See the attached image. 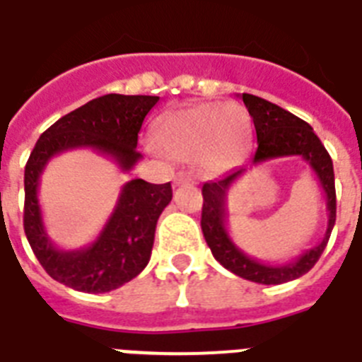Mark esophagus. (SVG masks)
Wrapping results in <instances>:
<instances>
[{
	"mask_svg": "<svg viewBox=\"0 0 362 362\" xmlns=\"http://www.w3.org/2000/svg\"><path fill=\"white\" fill-rule=\"evenodd\" d=\"M182 184H195V180H193L191 176L180 173V175L175 176V186H182Z\"/></svg>",
	"mask_w": 362,
	"mask_h": 362,
	"instance_id": "esophagus-1",
	"label": "esophagus"
}]
</instances>
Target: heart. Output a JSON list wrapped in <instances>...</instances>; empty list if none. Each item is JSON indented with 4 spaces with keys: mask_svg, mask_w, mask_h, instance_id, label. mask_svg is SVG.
<instances>
[{
    "mask_svg": "<svg viewBox=\"0 0 362 362\" xmlns=\"http://www.w3.org/2000/svg\"><path fill=\"white\" fill-rule=\"evenodd\" d=\"M251 137L249 117L242 105H186L161 117L154 141L160 151L175 160H195L204 175H219L234 167Z\"/></svg>",
    "mask_w": 362,
    "mask_h": 362,
    "instance_id": "obj_1",
    "label": "heart"
}]
</instances>
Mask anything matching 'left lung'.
Returning <instances> with one entry per match:
<instances>
[{"instance_id":"obj_1","label":"left lung","mask_w":362,"mask_h":362,"mask_svg":"<svg viewBox=\"0 0 362 362\" xmlns=\"http://www.w3.org/2000/svg\"><path fill=\"white\" fill-rule=\"evenodd\" d=\"M243 104L255 122L257 130V152L251 158V165H258L275 158L298 156L318 178L320 186L325 193L327 206V228L322 242L316 247L301 252L296 260L288 264H266L249 257L236 243L232 242L227 230V193L234 182L247 171L245 167H238L219 180L206 182L202 186V217L201 227L211 255L223 267L242 279H247L258 284H283L301 277L318 262L325 245L329 242L331 230L337 219V193H334V173L331 156L325 146L314 134L310 124L292 115L290 111L279 107L264 98L255 95H242Z\"/></svg>"}]
</instances>
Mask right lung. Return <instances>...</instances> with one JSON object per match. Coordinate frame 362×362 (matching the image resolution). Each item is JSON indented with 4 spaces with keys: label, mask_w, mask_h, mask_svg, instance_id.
<instances>
[{
    "label": "right lung",
    "mask_w": 362,
    "mask_h": 362,
    "mask_svg": "<svg viewBox=\"0 0 362 362\" xmlns=\"http://www.w3.org/2000/svg\"><path fill=\"white\" fill-rule=\"evenodd\" d=\"M158 100L160 96H100L61 117L38 137L23 173V230L40 266L57 283L78 292H111L137 277L151 260L156 223L173 199L171 182H126L95 242L79 249H61L52 242L44 227L38 186L48 161L74 148H93L113 160L122 173L132 171L143 158L135 151L137 134Z\"/></svg>",
    "instance_id": "1"
}]
</instances>
